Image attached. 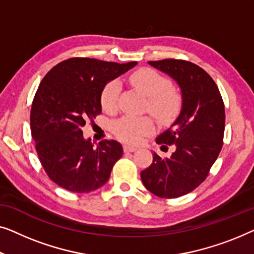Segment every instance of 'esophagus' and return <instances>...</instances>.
Wrapping results in <instances>:
<instances>
[{"instance_id": "esophagus-1", "label": "esophagus", "mask_w": 254, "mask_h": 254, "mask_svg": "<svg viewBox=\"0 0 254 254\" xmlns=\"http://www.w3.org/2000/svg\"><path fill=\"white\" fill-rule=\"evenodd\" d=\"M123 149H124V152H126V153H130V152L137 151V147H133V146H130V145H124Z\"/></svg>"}]
</instances>
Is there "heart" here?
Returning <instances> with one entry per match:
<instances>
[{"label":"heart","mask_w":254,"mask_h":254,"mask_svg":"<svg viewBox=\"0 0 254 254\" xmlns=\"http://www.w3.org/2000/svg\"><path fill=\"white\" fill-rule=\"evenodd\" d=\"M130 83L138 92L148 99L147 108L156 119L167 122L177 115L181 107V96L171 88L166 77L152 69L138 70L130 77ZM120 84L112 81L103 88L101 106L108 113L117 109ZM154 131V122L149 117L126 116L114 124L116 137L128 144H139L146 135Z\"/></svg>","instance_id":"1"}]
</instances>
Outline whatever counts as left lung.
Instances as JSON below:
<instances>
[{
	"mask_svg": "<svg viewBox=\"0 0 254 254\" xmlns=\"http://www.w3.org/2000/svg\"><path fill=\"white\" fill-rule=\"evenodd\" d=\"M148 64L178 84L182 109L170 127L156 138L161 149L174 145V153L166 159L154 153L152 164L140 177L153 194L178 198L206 180L220 154L226 122L223 100L215 81L197 64L174 59Z\"/></svg>",
	"mask_w": 254,
	"mask_h": 254,
	"instance_id": "obj_1",
	"label": "left lung"
}]
</instances>
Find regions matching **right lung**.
<instances>
[{"label":"right lung","instance_id":"add662e5","mask_svg":"<svg viewBox=\"0 0 254 254\" xmlns=\"http://www.w3.org/2000/svg\"><path fill=\"white\" fill-rule=\"evenodd\" d=\"M134 65L73 57L55 65L39 85L31 108L32 138L42 167L59 187L87 193L109 180L122 145L101 140L95 147L83 127L101 114L106 85Z\"/></svg>","mask_w":254,"mask_h":254}]
</instances>
